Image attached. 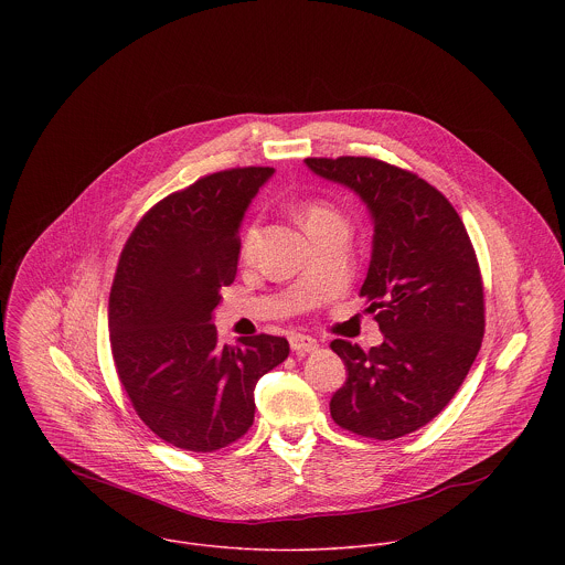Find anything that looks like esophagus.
Here are the masks:
<instances>
[{
	"label": "esophagus",
	"instance_id": "1",
	"mask_svg": "<svg viewBox=\"0 0 565 565\" xmlns=\"http://www.w3.org/2000/svg\"><path fill=\"white\" fill-rule=\"evenodd\" d=\"M289 345H291L294 352H311V350H316L320 343H318V339H313V337H309V334L294 332V334H289Z\"/></svg>",
	"mask_w": 565,
	"mask_h": 565
}]
</instances>
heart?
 <instances>
[{
  "mask_svg": "<svg viewBox=\"0 0 565 565\" xmlns=\"http://www.w3.org/2000/svg\"><path fill=\"white\" fill-rule=\"evenodd\" d=\"M339 220H341L339 213H337L334 209H330L328 204H323V202H311V204H307V206L302 209V222H305V228L309 231V235H311L313 231L322 228L326 224L339 222ZM256 242H258V226L252 224V226L245 231V235H243L242 249L245 256H249V254L254 252Z\"/></svg>",
  "mask_w": 565,
  "mask_h": 565,
  "instance_id": "heart-1",
  "label": "heart"
}]
</instances>
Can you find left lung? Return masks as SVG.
Listing matches in <instances>:
<instances>
[{
	"label": "left lung",
	"instance_id": "8db88e82",
	"mask_svg": "<svg viewBox=\"0 0 565 565\" xmlns=\"http://www.w3.org/2000/svg\"><path fill=\"white\" fill-rule=\"evenodd\" d=\"M305 162L352 189L374 222L361 296L385 339L370 352L345 339L330 343L348 370L330 415L361 437H403L444 411L481 350L483 280L475 247L455 206L413 171L367 157Z\"/></svg>",
	"mask_w": 565,
	"mask_h": 565
}]
</instances>
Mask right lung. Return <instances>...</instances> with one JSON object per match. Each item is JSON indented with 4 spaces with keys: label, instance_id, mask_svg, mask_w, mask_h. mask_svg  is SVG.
<instances>
[{
    "label": "right lung",
    "instance_id": "add662e5",
    "mask_svg": "<svg viewBox=\"0 0 565 565\" xmlns=\"http://www.w3.org/2000/svg\"><path fill=\"white\" fill-rule=\"evenodd\" d=\"M274 167H237L167 195L121 249L108 300L117 376L162 441L213 452L247 433L254 387L289 356L285 337L220 345L213 311L237 274L243 215Z\"/></svg>",
    "mask_w": 565,
    "mask_h": 565
}]
</instances>
